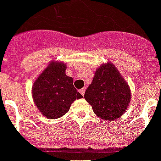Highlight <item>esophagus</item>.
Returning <instances> with one entry per match:
<instances>
[{
	"label": "esophagus",
	"instance_id": "esophagus-1",
	"mask_svg": "<svg viewBox=\"0 0 161 161\" xmlns=\"http://www.w3.org/2000/svg\"><path fill=\"white\" fill-rule=\"evenodd\" d=\"M79 92H80V94L82 95V96H84V93H85V88H83L82 90H79Z\"/></svg>",
	"mask_w": 161,
	"mask_h": 161
}]
</instances>
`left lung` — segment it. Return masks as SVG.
Listing matches in <instances>:
<instances>
[{
  "instance_id": "8db88e82",
  "label": "left lung",
  "mask_w": 161,
  "mask_h": 161,
  "mask_svg": "<svg viewBox=\"0 0 161 161\" xmlns=\"http://www.w3.org/2000/svg\"><path fill=\"white\" fill-rule=\"evenodd\" d=\"M84 98L98 117L114 120L125 112L130 101V90L116 67L108 63L97 69Z\"/></svg>"
}]
</instances>
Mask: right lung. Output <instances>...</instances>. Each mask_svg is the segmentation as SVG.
Instances as JSON below:
<instances>
[{"label":"right lung","instance_id":"right-lung-1","mask_svg":"<svg viewBox=\"0 0 161 161\" xmlns=\"http://www.w3.org/2000/svg\"><path fill=\"white\" fill-rule=\"evenodd\" d=\"M65 69L64 63L51 62L32 87L35 104L49 119L62 117L76 99L83 97L73 86L72 77L65 75Z\"/></svg>","mask_w":161,"mask_h":161}]
</instances>
